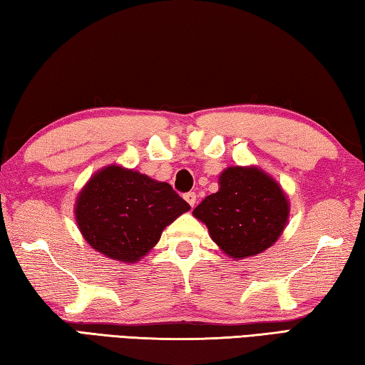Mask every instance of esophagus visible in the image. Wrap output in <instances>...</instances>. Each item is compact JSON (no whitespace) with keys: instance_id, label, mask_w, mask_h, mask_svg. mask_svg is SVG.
<instances>
[{"instance_id":"1","label":"esophagus","mask_w":365,"mask_h":365,"mask_svg":"<svg viewBox=\"0 0 365 365\" xmlns=\"http://www.w3.org/2000/svg\"><path fill=\"white\" fill-rule=\"evenodd\" d=\"M183 197H185V201H187L191 207L196 205V193H195V191H188V193L185 195Z\"/></svg>"}]
</instances>
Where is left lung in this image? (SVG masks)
Returning <instances> with one entry per match:
<instances>
[{
  "label": "left lung",
  "instance_id": "obj_1",
  "mask_svg": "<svg viewBox=\"0 0 365 365\" xmlns=\"http://www.w3.org/2000/svg\"><path fill=\"white\" fill-rule=\"evenodd\" d=\"M193 215L232 259H246L270 248L289 217L282 185L256 165H230L219 175L217 193L206 196Z\"/></svg>",
  "mask_w": 365,
  "mask_h": 365
}]
</instances>
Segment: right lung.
Segmentation results:
<instances>
[{"label": "right lung", "instance_id": "1", "mask_svg": "<svg viewBox=\"0 0 365 365\" xmlns=\"http://www.w3.org/2000/svg\"><path fill=\"white\" fill-rule=\"evenodd\" d=\"M190 205L169 183L110 164L96 170L73 206L78 230L95 251L120 262H137L163 230Z\"/></svg>", "mask_w": 365, "mask_h": 365}]
</instances>
